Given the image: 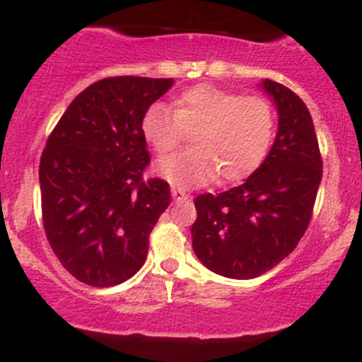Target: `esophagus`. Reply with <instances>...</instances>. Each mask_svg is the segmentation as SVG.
<instances>
[{"label":"esophagus","instance_id":"1","mask_svg":"<svg viewBox=\"0 0 362 362\" xmlns=\"http://www.w3.org/2000/svg\"><path fill=\"white\" fill-rule=\"evenodd\" d=\"M171 196H173L175 202H184V199L191 198V196H189L187 192L180 187H171Z\"/></svg>","mask_w":362,"mask_h":362}]
</instances>
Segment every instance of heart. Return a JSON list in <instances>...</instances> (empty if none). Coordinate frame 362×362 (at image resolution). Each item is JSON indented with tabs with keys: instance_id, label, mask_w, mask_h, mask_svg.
<instances>
[{
	"instance_id": "b5f03b06",
	"label": "heart",
	"mask_w": 362,
	"mask_h": 362,
	"mask_svg": "<svg viewBox=\"0 0 362 362\" xmlns=\"http://www.w3.org/2000/svg\"><path fill=\"white\" fill-rule=\"evenodd\" d=\"M141 133L158 154H166L191 134L189 151L158 160L156 173L177 187H196L218 175L243 180L264 160L275 133L272 105L202 83L178 94L173 113L163 103L147 108Z\"/></svg>"
}]
</instances>
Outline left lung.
<instances>
[{
    "mask_svg": "<svg viewBox=\"0 0 362 362\" xmlns=\"http://www.w3.org/2000/svg\"><path fill=\"white\" fill-rule=\"evenodd\" d=\"M259 87L279 113L268 156L238 187L194 199L192 249L210 272L226 279H255L296 249L322 180L319 141L306 105L273 80H261Z\"/></svg>",
    "mask_w": 362,
    "mask_h": 362,
    "instance_id": "8db88e82",
    "label": "left lung"
}]
</instances>
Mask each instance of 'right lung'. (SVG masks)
<instances>
[{
  "label": "right lung",
  "mask_w": 362,
  "mask_h": 362,
  "mask_svg": "<svg viewBox=\"0 0 362 362\" xmlns=\"http://www.w3.org/2000/svg\"><path fill=\"white\" fill-rule=\"evenodd\" d=\"M173 78L113 76L69 103L40 159L47 240L80 282L112 287L144 266L148 235L170 204V185L144 180L141 119Z\"/></svg>",
  "instance_id": "1"
}]
</instances>
